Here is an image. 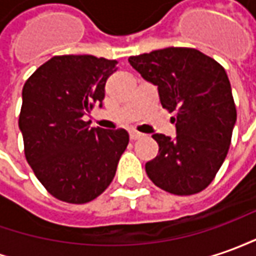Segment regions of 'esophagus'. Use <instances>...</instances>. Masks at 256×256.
<instances>
[{"label":"esophagus","instance_id":"34e87169","mask_svg":"<svg viewBox=\"0 0 256 256\" xmlns=\"http://www.w3.org/2000/svg\"><path fill=\"white\" fill-rule=\"evenodd\" d=\"M128 134H130V140H137V138H140V137H142V133L137 132V130H130V132H128Z\"/></svg>","mask_w":256,"mask_h":256}]
</instances>
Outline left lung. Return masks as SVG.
<instances>
[{
  "label": "left lung",
  "mask_w": 256,
  "mask_h": 256,
  "mask_svg": "<svg viewBox=\"0 0 256 256\" xmlns=\"http://www.w3.org/2000/svg\"><path fill=\"white\" fill-rule=\"evenodd\" d=\"M146 81L157 85L176 136L152 134L158 156L146 164L154 185L194 194L210 185L227 157L237 110L226 70L196 48H166L128 58Z\"/></svg>",
  "instance_id": "left-lung-1"
}]
</instances>
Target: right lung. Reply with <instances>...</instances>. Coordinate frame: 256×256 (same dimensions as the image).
Masks as SVG:
<instances>
[{"mask_svg":"<svg viewBox=\"0 0 256 256\" xmlns=\"http://www.w3.org/2000/svg\"><path fill=\"white\" fill-rule=\"evenodd\" d=\"M116 60L90 54L52 57L22 90L19 128L36 178L54 198L81 204L110 185L128 144L124 128H91L84 122L102 106Z\"/></svg>","mask_w":256,"mask_h":256,"instance_id":"obj_1","label":"right lung"}]
</instances>
